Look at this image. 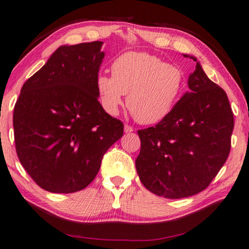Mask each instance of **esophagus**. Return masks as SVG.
<instances>
[{"label": "esophagus", "mask_w": 249, "mask_h": 249, "mask_svg": "<svg viewBox=\"0 0 249 249\" xmlns=\"http://www.w3.org/2000/svg\"><path fill=\"white\" fill-rule=\"evenodd\" d=\"M133 131H134V129L132 128L131 125L124 124V132H125V133H131V132H133Z\"/></svg>", "instance_id": "obj_1"}]
</instances>
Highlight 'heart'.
<instances>
[{"instance_id":"1","label":"heart","mask_w":249,"mask_h":249,"mask_svg":"<svg viewBox=\"0 0 249 249\" xmlns=\"http://www.w3.org/2000/svg\"><path fill=\"white\" fill-rule=\"evenodd\" d=\"M111 73L96 77L101 105L116 115L126 104L141 124L160 123L171 114L185 87V75L176 65L143 52H128L114 60Z\"/></svg>"}]
</instances>
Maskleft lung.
<instances>
[{
  "mask_svg": "<svg viewBox=\"0 0 249 249\" xmlns=\"http://www.w3.org/2000/svg\"><path fill=\"white\" fill-rule=\"evenodd\" d=\"M186 92L156 126L139 130L135 167L153 194L181 199L204 190L227 161L234 119L226 92L207 77L196 58Z\"/></svg>",
  "mask_w": 249,
  "mask_h": 249,
  "instance_id": "left-lung-1",
  "label": "left lung"
}]
</instances>
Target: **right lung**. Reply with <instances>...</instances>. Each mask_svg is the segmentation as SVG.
I'll return each instance as SVG.
<instances>
[{"label":"right lung","mask_w":249,"mask_h":249,"mask_svg":"<svg viewBox=\"0 0 249 249\" xmlns=\"http://www.w3.org/2000/svg\"><path fill=\"white\" fill-rule=\"evenodd\" d=\"M103 42L63 45L22 86L14 109L20 163L53 194L86 188L124 124L98 101L96 77Z\"/></svg>","instance_id":"1"}]
</instances>
